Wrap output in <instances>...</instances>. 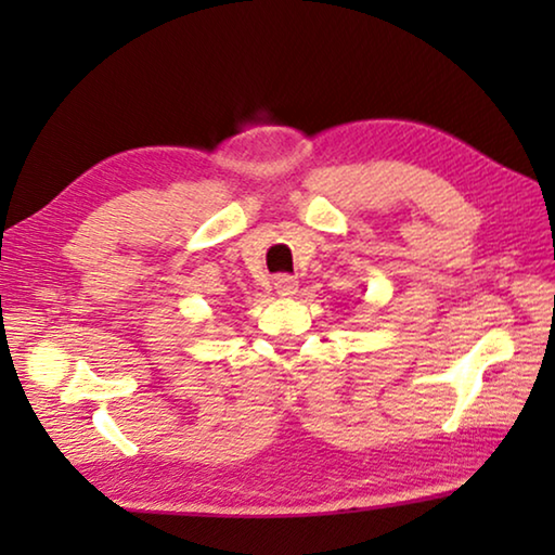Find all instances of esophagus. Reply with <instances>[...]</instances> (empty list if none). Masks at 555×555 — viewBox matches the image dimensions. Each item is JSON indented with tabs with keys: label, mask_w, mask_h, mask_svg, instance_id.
Masks as SVG:
<instances>
[{
	"label": "esophagus",
	"mask_w": 555,
	"mask_h": 555,
	"mask_svg": "<svg viewBox=\"0 0 555 555\" xmlns=\"http://www.w3.org/2000/svg\"><path fill=\"white\" fill-rule=\"evenodd\" d=\"M274 288L279 296H294L298 291V281H296V276L279 274V276H274Z\"/></svg>",
	"instance_id": "1"
}]
</instances>
